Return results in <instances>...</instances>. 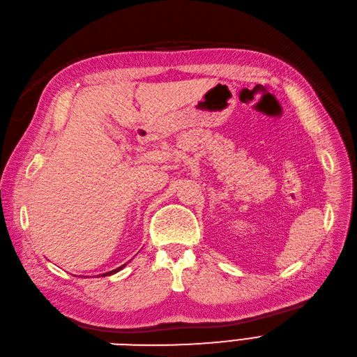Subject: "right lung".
<instances>
[{
  "instance_id": "right-lung-1",
  "label": "right lung",
  "mask_w": 357,
  "mask_h": 357,
  "mask_svg": "<svg viewBox=\"0 0 357 357\" xmlns=\"http://www.w3.org/2000/svg\"><path fill=\"white\" fill-rule=\"evenodd\" d=\"M123 267H126V264H123V266H121V267H118V268H115V270H112V271H109V273H105L103 275H109V274H114V273H118L121 268H123Z\"/></svg>"
}]
</instances>
